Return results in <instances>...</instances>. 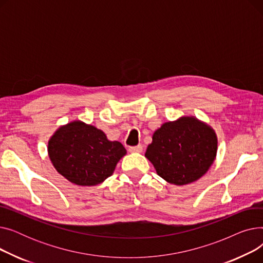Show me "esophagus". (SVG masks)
<instances>
[{"label":"esophagus","instance_id":"esophagus-1","mask_svg":"<svg viewBox=\"0 0 263 263\" xmlns=\"http://www.w3.org/2000/svg\"><path fill=\"white\" fill-rule=\"evenodd\" d=\"M130 153H142L143 151V146L142 145H137V146H131L129 147Z\"/></svg>","mask_w":263,"mask_h":263}]
</instances>
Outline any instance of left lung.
Returning <instances> with one entry per match:
<instances>
[{"label": "left lung", "mask_w": 263, "mask_h": 263, "mask_svg": "<svg viewBox=\"0 0 263 263\" xmlns=\"http://www.w3.org/2000/svg\"><path fill=\"white\" fill-rule=\"evenodd\" d=\"M217 149L214 131L193 117L165 122L145 156L160 177L176 185L194 182L208 172Z\"/></svg>", "instance_id": "1"}]
</instances>
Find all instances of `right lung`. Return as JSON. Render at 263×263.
<instances>
[{
  "label": "right lung",
  "mask_w": 263,
  "mask_h": 263,
  "mask_svg": "<svg viewBox=\"0 0 263 263\" xmlns=\"http://www.w3.org/2000/svg\"><path fill=\"white\" fill-rule=\"evenodd\" d=\"M48 153L55 170L67 180L90 186L112 176L127 151L119 142L108 141L101 130L77 120L54 133Z\"/></svg>",
  "instance_id": "1"
}]
</instances>
